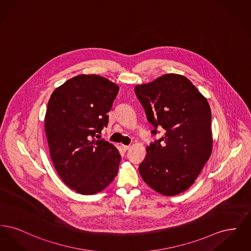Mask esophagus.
Segmentation results:
<instances>
[{
	"mask_svg": "<svg viewBox=\"0 0 251 251\" xmlns=\"http://www.w3.org/2000/svg\"><path fill=\"white\" fill-rule=\"evenodd\" d=\"M121 148H122V150L124 151H128L130 148H131V146L130 145H121Z\"/></svg>",
	"mask_w": 251,
	"mask_h": 251,
	"instance_id": "1",
	"label": "esophagus"
}]
</instances>
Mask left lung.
<instances>
[{
	"label": "left lung",
	"mask_w": 251,
	"mask_h": 251,
	"mask_svg": "<svg viewBox=\"0 0 251 251\" xmlns=\"http://www.w3.org/2000/svg\"><path fill=\"white\" fill-rule=\"evenodd\" d=\"M136 97L154 129L166 133L147 148L139 166L144 181L165 196L187 190L212 152V114L207 100L184 76L166 74L137 85Z\"/></svg>",
	"instance_id": "left-lung-1"
}]
</instances>
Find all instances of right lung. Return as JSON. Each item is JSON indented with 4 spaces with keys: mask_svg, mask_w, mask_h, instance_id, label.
<instances>
[{
    "mask_svg": "<svg viewBox=\"0 0 251 251\" xmlns=\"http://www.w3.org/2000/svg\"><path fill=\"white\" fill-rule=\"evenodd\" d=\"M119 86L99 75H78L50 96L45 117L50 154L63 181L83 195L103 190L118 174L121 156L104 139Z\"/></svg>",
    "mask_w": 251,
    "mask_h": 251,
    "instance_id": "right-lung-1",
    "label": "right lung"
}]
</instances>
